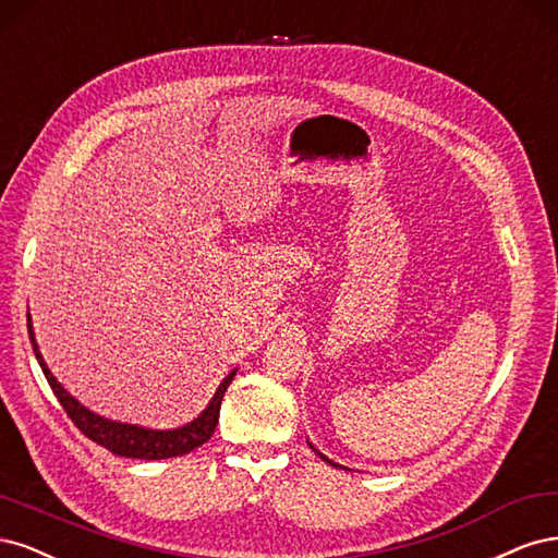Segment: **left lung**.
<instances>
[{"label":"left lung","instance_id":"left-lung-1","mask_svg":"<svg viewBox=\"0 0 558 558\" xmlns=\"http://www.w3.org/2000/svg\"><path fill=\"white\" fill-rule=\"evenodd\" d=\"M308 447H311V449H313V452H315V454H317V457H319V459H322V461H327V463H329V465H333V469H345V465H338V463H333V461H331V459H329V457H325V454H322V452H319V449H317V447H315V445H313V442H311V440H308Z\"/></svg>","mask_w":558,"mask_h":558}]
</instances>
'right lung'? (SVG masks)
Segmentation results:
<instances>
[{
  "label": "right lung",
  "instance_id": "add662e5",
  "mask_svg": "<svg viewBox=\"0 0 558 558\" xmlns=\"http://www.w3.org/2000/svg\"><path fill=\"white\" fill-rule=\"evenodd\" d=\"M27 331H29L34 356H37V362L46 375L52 393H56L58 401L62 403L71 422H74L81 428V434H85L89 440H95L97 445L109 449V452H113L118 457H128V459L159 461V459L183 457V454L192 452V449L208 442L210 436L215 434V426H218L225 391L231 385L233 375H236V371H239V368L229 371V375L220 383V387L215 389L208 405L192 422H187L183 426H175V428H148V426L101 417V415H97V412L85 408L76 397H71V393L58 383V377L50 373L48 364L44 362V354L37 345V336H34L29 313H27Z\"/></svg>",
  "mask_w": 558,
  "mask_h": 558
}]
</instances>
